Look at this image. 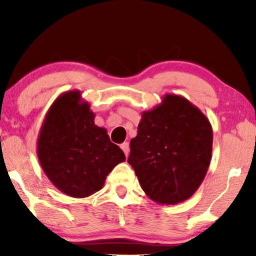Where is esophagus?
<instances>
[{"mask_svg":"<svg viewBox=\"0 0 256 256\" xmlns=\"http://www.w3.org/2000/svg\"><path fill=\"white\" fill-rule=\"evenodd\" d=\"M121 149L124 150V152L126 156L129 155V143H128V142H124V143H122V144H121Z\"/></svg>","mask_w":256,"mask_h":256,"instance_id":"esophagus-1","label":"esophagus"}]
</instances>
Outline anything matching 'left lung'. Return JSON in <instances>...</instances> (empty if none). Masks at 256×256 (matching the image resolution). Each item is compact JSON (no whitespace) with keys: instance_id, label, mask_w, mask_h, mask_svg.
<instances>
[{"instance_id":"8db88e82","label":"left lung","mask_w":256,"mask_h":256,"mask_svg":"<svg viewBox=\"0 0 256 256\" xmlns=\"http://www.w3.org/2000/svg\"><path fill=\"white\" fill-rule=\"evenodd\" d=\"M213 132L205 114L184 96L166 94L142 113L128 163L146 194L174 205L198 190L212 158Z\"/></svg>"}]
</instances>
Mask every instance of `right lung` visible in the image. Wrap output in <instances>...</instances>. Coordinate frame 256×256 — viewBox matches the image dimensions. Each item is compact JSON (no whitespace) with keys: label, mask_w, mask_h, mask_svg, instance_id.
<instances>
[{"label":"right lung","mask_w":256,"mask_h":256,"mask_svg":"<svg viewBox=\"0 0 256 256\" xmlns=\"http://www.w3.org/2000/svg\"><path fill=\"white\" fill-rule=\"evenodd\" d=\"M78 90L54 101L37 138V156L48 180L62 194L85 198L102 188L108 174L126 156L110 142L104 128Z\"/></svg>","instance_id":"right-lung-1"}]
</instances>
